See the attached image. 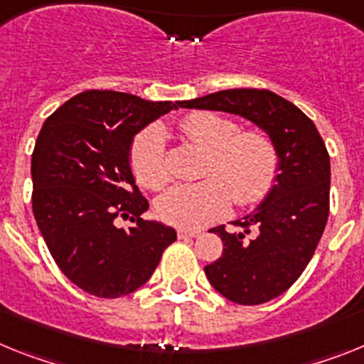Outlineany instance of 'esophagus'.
<instances>
[{
	"label": "esophagus",
	"mask_w": 364,
	"mask_h": 364,
	"mask_svg": "<svg viewBox=\"0 0 364 364\" xmlns=\"http://www.w3.org/2000/svg\"><path fill=\"white\" fill-rule=\"evenodd\" d=\"M178 236L181 240H186V238H198V236H201V230H196V229H179L178 230Z\"/></svg>",
	"instance_id": "obj_1"
}]
</instances>
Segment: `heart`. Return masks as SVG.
<instances>
[{"mask_svg": "<svg viewBox=\"0 0 364 364\" xmlns=\"http://www.w3.org/2000/svg\"><path fill=\"white\" fill-rule=\"evenodd\" d=\"M179 132L205 150L203 181L176 185L156 203L164 223L196 229L216 221L229 210L232 200L240 207L262 201L273 186L278 151L273 139L257 128L238 129L232 119L214 112H192L183 117ZM135 179L150 191L170 181V168L159 126H150L135 137L129 151Z\"/></svg>", "mask_w": 364, "mask_h": 364, "instance_id": "1", "label": "heart"}]
</instances>
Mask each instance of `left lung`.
<instances>
[{"label": "left lung", "mask_w": 364, "mask_h": 364, "mask_svg": "<svg viewBox=\"0 0 364 364\" xmlns=\"http://www.w3.org/2000/svg\"><path fill=\"white\" fill-rule=\"evenodd\" d=\"M181 107L242 115L273 139L277 183L251 214L213 232L223 242L205 265L210 286L242 306L269 302L287 291L314 257L330 214V156L314 121L269 90H225Z\"/></svg>", "instance_id": "1"}]
</instances>
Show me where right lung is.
Returning <instances> with one entry per match:
<instances>
[{"label":"right lung","instance_id":"right-lung-1","mask_svg":"<svg viewBox=\"0 0 364 364\" xmlns=\"http://www.w3.org/2000/svg\"><path fill=\"white\" fill-rule=\"evenodd\" d=\"M179 104L90 90L43 122L31 163L34 220L60 271L90 295L134 293L178 238L172 227L141 218L148 201L129 168V146ZM121 217L134 225L121 230Z\"/></svg>","mask_w":364,"mask_h":364}]
</instances>
